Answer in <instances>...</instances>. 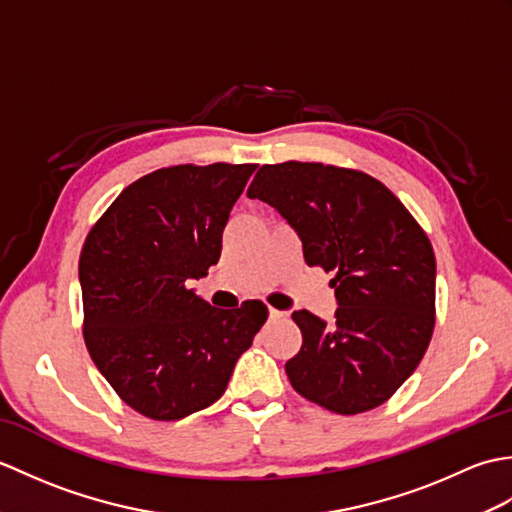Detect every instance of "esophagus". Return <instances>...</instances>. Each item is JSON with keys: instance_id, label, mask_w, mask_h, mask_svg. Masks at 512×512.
<instances>
[{"instance_id": "1", "label": "esophagus", "mask_w": 512, "mask_h": 512, "mask_svg": "<svg viewBox=\"0 0 512 512\" xmlns=\"http://www.w3.org/2000/svg\"><path fill=\"white\" fill-rule=\"evenodd\" d=\"M268 317L273 319V321H279V319H284L286 314H284V312H279V310H275V308H270V310H268Z\"/></svg>"}]
</instances>
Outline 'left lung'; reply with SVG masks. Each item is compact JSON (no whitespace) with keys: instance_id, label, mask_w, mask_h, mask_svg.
I'll use <instances>...</instances> for the list:
<instances>
[{"instance_id":"1","label":"left lung","mask_w":512,"mask_h":512,"mask_svg":"<svg viewBox=\"0 0 512 512\" xmlns=\"http://www.w3.org/2000/svg\"><path fill=\"white\" fill-rule=\"evenodd\" d=\"M295 228L303 259L334 273V323L292 312L303 343L286 363L297 394L354 416L383 405L413 374L436 325V255L383 182L323 162L264 165L248 187Z\"/></svg>"}]
</instances>
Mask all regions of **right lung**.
<instances>
[{"label":"right lung","mask_w":512,"mask_h":512,"mask_svg":"<svg viewBox=\"0 0 512 512\" xmlns=\"http://www.w3.org/2000/svg\"><path fill=\"white\" fill-rule=\"evenodd\" d=\"M257 165H176L138 178L90 228L79 259L83 339L125 405L182 420L224 394L268 319L262 301L217 310L189 288Z\"/></svg>","instance_id":"obj_1"}]
</instances>
